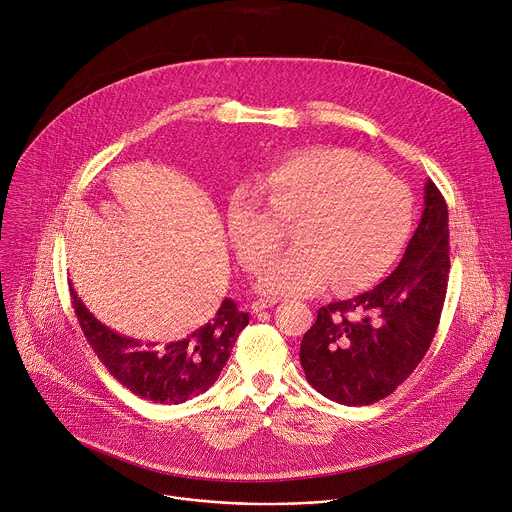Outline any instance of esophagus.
I'll list each match as a JSON object with an SVG mask.
<instances>
[{
    "label": "esophagus",
    "mask_w": 512,
    "mask_h": 512,
    "mask_svg": "<svg viewBox=\"0 0 512 512\" xmlns=\"http://www.w3.org/2000/svg\"><path fill=\"white\" fill-rule=\"evenodd\" d=\"M275 303H277V299H257V301L251 303V311H253V313H259V311H263V309H267V307H273Z\"/></svg>",
    "instance_id": "obj_1"
}]
</instances>
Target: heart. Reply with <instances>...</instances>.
<instances>
[{
	"mask_svg": "<svg viewBox=\"0 0 512 512\" xmlns=\"http://www.w3.org/2000/svg\"><path fill=\"white\" fill-rule=\"evenodd\" d=\"M257 189L229 201V231L241 261L257 271L285 243L257 287L269 295H309L331 283L339 293L380 279L402 251L414 219L410 191L368 156L339 146H309L277 162Z\"/></svg>",
	"mask_w": 512,
	"mask_h": 512,
	"instance_id": "b5f03b06",
	"label": "heart"
}]
</instances>
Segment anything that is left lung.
I'll return each mask as SVG.
<instances>
[{
    "label": "left lung",
    "instance_id": "8db88e82",
    "mask_svg": "<svg viewBox=\"0 0 512 512\" xmlns=\"http://www.w3.org/2000/svg\"><path fill=\"white\" fill-rule=\"evenodd\" d=\"M448 273V207L428 181L420 225L394 273L372 291L317 309L299 352L307 382L344 406L390 396L432 344Z\"/></svg>",
    "mask_w": 512,
    "mask_h": 512
}]
</instances>
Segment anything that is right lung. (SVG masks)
Masks as SVG:
<instances>
[{"mask_svg":"<svg viewBox=\"0 0 512 512\" xmlns=\"http://www.w3.org/2000/svg\"><path fill=\"white\" fill-rule=\"evenodd\" d=\"M72 305L88 344L106 370L132 394L156 404H183L207 392L227 364L237 335L249 313L225 299L215 317L175 339L156 344L138 342L102 325L72 289Z\"/></svg>","mask_w":512,"mask_h":512,"instance_id":"right-lung-1","label":"right lung"}]
</instances>
